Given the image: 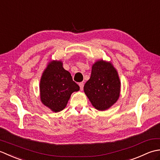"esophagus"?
Returning <instances> with one entry per match:
<instances>
[{"instance_id":"34e87169","label":"esophagus","mask_w":160,"mask_h":160,"mask_svg":"<svg viewBox=\"0 0 160 160\" xmlns=\"http://www.w3.org/2000/svg\"><path fill=\"white\" fill-rule=\"evenodd\" d=\"M79 86L80 88V90L82 91L83 90V87H84V83L83 82H80L79 83Z\"/></svg>"}]
</instances>
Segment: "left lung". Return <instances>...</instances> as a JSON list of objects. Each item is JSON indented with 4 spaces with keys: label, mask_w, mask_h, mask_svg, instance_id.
<instances>
[{
    "label": "left lung",
    "mask_w": 160,
    "mask_h": 160,
    "mask_svg": "<svg viewBox=\"0 0 160 160\" xmlns=\"http://www.w3.org/2000/svg\"><path fill=\"white\" fill-rule=\"evenodd\" d=\"M120 86L118 73L113 64L100 60L93 64L90 79L84 84V91L96 109L104 111L118 100Z\"/></svg>",
    "instance_id": "8db88e82"
}]
</instances>
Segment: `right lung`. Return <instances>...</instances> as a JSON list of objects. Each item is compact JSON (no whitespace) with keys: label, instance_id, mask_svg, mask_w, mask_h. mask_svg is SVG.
Returning a JSON list of instances; mask_svg holds the SVG:
<instances>
[{"label":"right lung","instance_id":"obj_1","mask_svg":"<svg viewBox=\"0 0 160 160\" xmlns=\"http://www.w3.org/2000/svg\"><path fill=\"white\" fill-rule=\"evenodd\" d=\"M79 89L71 73L63 68L62 62L53 60L48 64L40 79V100L52 111L59 112L66 107L71 93Z\"/></svg>","mask_w":160,"mask_h":160}]
</instances>
